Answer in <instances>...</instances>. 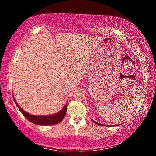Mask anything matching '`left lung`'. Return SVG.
<instances>
[{
	"mask_svg": "<svg viewBox=\"0 0 156 156\" xmlns=\"http://www.w3.org/2000/svg\"><path fill=\"white\" fill-rule=\"evenodd\" d=\"M94 121V120H93ZM94 122H95V123H96V124H97V125H103V126H107V125H102V124H100V123H98V122H95V121H94ZM107 126H109V125H107Z\"/></svg>",
	"mask_w": 156,
	"mask_h": 156,
	"instance_id": "obj_1",
	"label": "left lung"
}]
</instances>
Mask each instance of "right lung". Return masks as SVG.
<instances>
[{"label": "right lung", "instance_id": "add662e5", "mask_svg": "<svg viewBox=\"0 0 156 156\" xmlns=\"http://www.w3.org/2000/svg\"><path fill=\"white\" fill-rule=\"evenodd\" d=\"M14 97V96H13ZM15 103L16 104L18 109L23 113V115L27 118V119L30 121L31 122L34 124H36V125H56L61 122L63 118H64L65 115L67 112V105L63 107V109L59 112L58 113H56L54 115H43V116H38V115H34L30 114V113H27L25 111H23L21 108L19 107V105L17 104V102H16V100L14 98Z\"/></svg>", "mask_w": 156, "mask_h": 156}]
</instances>
